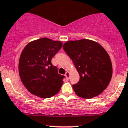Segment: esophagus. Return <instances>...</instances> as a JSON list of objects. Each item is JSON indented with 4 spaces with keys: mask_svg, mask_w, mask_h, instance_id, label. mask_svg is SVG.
Listing matches in <instances>:
<instances>
[{
    "mask_svg": "<svg viewBox=\"0 0 128 128\" xmlns=\"http://www.w3.org/2000/svg\"><path fill=\"white\" fill-rule=\"evenodd\" d=\"M65 78H66V80H68V79H69L70 72H68V71H66V73H65Z\"/></svg>",
    "mask_w": 128,
    "mask_h": 128,
    "instance_id": "34e87169",
    "label": "esophagus"
}]
</instances>
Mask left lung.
<instances>
[{"instance_id":"obj_1","label":"left lung","mask_w":128,"mask_h":128,"mask_svg":"<svg viewBox=\"0 0 128 128\" xmlns=\"http://www.w3.org/2000/svg\"><path fill=\"white\" fill-rule=\"evenodd\" d=\"M63 47L80 74L79 82L72 86L77 96L91 99L100 95L112 77V64L106 50L88 39L69 40Z\"/></svg>"}]
</instances>
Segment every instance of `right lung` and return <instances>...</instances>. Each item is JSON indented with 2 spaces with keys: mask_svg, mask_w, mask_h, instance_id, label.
Instances as JSON below:
<instances>
[{
  "mask_svg": "<svg viewBox=\"0 0 128 128\" xmlns=\"http://www.w3.org/2000/svg\"><path fill=\"white\" fill-rule=\"evenodd\" d=\"M62 45L61 41L42 38L30 42L24 47L19 60V76L30 94L49 98L60 92L64 76L58 73L51 60Z\"/></svg>",
  "mask_w": 128,
  "mask_h": 128,
  "instance_id": "add662e5",
  "label": "right lung"
}]
</instances>
